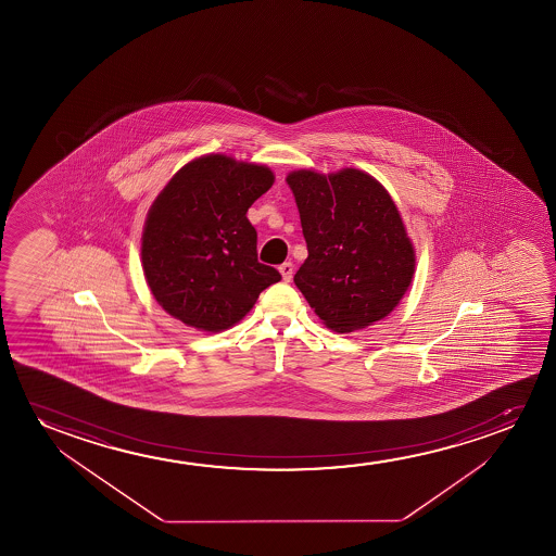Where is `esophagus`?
I'll list each match as a JSON object with an SVG mask.
<instances>
[{"mask_svg": "<svg viewBox=\"0 0 556 556\" xmlns=\"http://www.w3.org/2000/svg\"><path fill=\"white\" fill-rule=\"evenodd\" d=\"M279 274L282 275V281L290 282L292 281V274H294V266L290 262H285L279 266Z\"/></svg>", "mask_w": 556, "mask_h": 556, "instance_id": "obj_1", "label": "esophagus"}]
</instances>
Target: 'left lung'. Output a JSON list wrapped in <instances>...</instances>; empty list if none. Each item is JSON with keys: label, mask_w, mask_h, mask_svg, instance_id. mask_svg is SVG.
Masks as SVG:
<instances>
[{"label": "left lung", "mask_w": 556, "mask_h": 556, "mask_svg": "<svg viewBox=\"0 0 556 556\" xmlns=\"http://www.w3.org/2000/svg\"><path fill=\"white\" fill-rule=\"evenodd\" d=\"M307 258L294 275L319 319L334 332L370 327L410 287L416 254L388 190L358 168L320 175L294 170Z\"/></svg>", "instance_id": "obj_1"}]
</instances>
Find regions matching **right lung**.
<instances>
[{
  "label": "right lung",
  "mask_w": 556,
  "mask_h": 556,
  "mask_svg": "<svg viewBox=\"0 0 556 556\" xmlns=\"http://www.w3.org/2000/svg\"><path fill=\"white\" fill-rule=\"evenodd\" d=\"M266 165L211 153L186 163L155 198L142 231V269L157 304L188 327L222 332L281 281L260 264L249 206L274 186Z\"/></svg>",
  "instance_id": "obj_1"
}]
</instances>
